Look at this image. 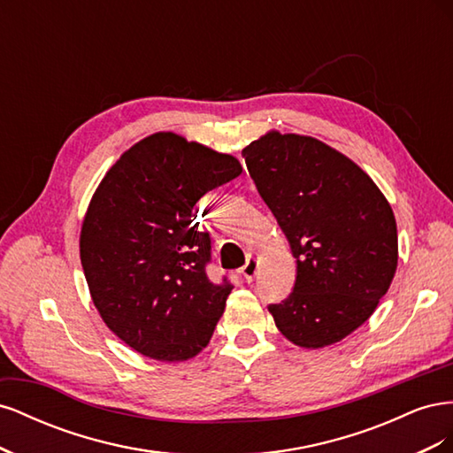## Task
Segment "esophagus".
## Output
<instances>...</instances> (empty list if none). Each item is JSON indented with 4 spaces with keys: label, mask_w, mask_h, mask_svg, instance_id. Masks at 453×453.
Wrapping results in <instances>:
<instances>
[{
    "label": "esophagus",
    "mask_w": 453,
    "mask_h": 453,
    "mask_svg": "<svg viewBox=\"0 0 453 453\" xmlns=\"http://www.w3.org/2000/svg\"><path fill=\"white\" fill-rule=\"evenodd\" d=\"M257 270H258V260L255 258V257H251L250 255V258H248V263H245L243 266H242V276H243V280L248 281V283H251L253 280H255V276H257Z\"/></svg>",
    "instance_id": "esophagus-1"
}]
</instances>
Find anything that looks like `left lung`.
I'll return each mask as SVG.
<instances>
[{
    "label": "left lung",
    "instance_id": "obj_1",
    "mask_svg": "<svg viewBox=\"0 0 453 453\" xmlns=\"http://www.w3.org/2000/svg\"><path fill=\"white\" fill-rule=\"evenodd\" d=\"M296 258L293 293L270 304L281 334L325 348L359 328L396 270L389 202L348 157L308 135L268 132L242 150Z\"/></svg>",
    "mask_w": 453,
    "mask_h": 453
}]
</instances>
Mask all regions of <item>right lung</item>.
<instances>
[{"instance_id": "obj_1", "label": "right lung", "mask_w": 453, "mask_h": 453, "mask_svg": "<svg viewBox=\"0 0 453 453\" xmlns=\"http://www.w3.org/2000/svg\"><path fill=\"white\" fill-rule=\"evenodd\" d=\"M242 173L240 162L172 132L130 147L105 173L81 228V265L102 319L157 361L195 357L232 291L213 283L210 232L196 202Z\"/></svg>"}]
</instances>
